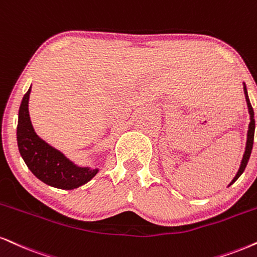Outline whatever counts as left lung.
<instances>
[{
  "mask_svg": "<svg viewBox=\"0 0 257 257\" xmlns=\"http://www.w3.org/2000/svg\"><path fill=\"white\" fill-rule=\"evenodd\" d=\"M243 89H244V94H245V100H246V105H248V111H249V115H250V123L248 126V134H246V144H245V151H244L243 154V158L242 162H240V166L238 169L236 176H234L232 181L230 182L228 187L231 184H233L234 182L239 178V176L243 174L244 170L246 168V164L249 162L250 158V154H251V150H252V144H254V134H255V119H254V110H252L251 104H250L249 97H248V91H246V86L245 83L243 82Z\"/></svg>",
  "mask_w": 257,
  "mask_h": 257,
  "instance_id": "left-lung-1",
  "label": "left lung"
}]
</instances>
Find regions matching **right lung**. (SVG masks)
<instances>
[{
  "label": "right lung",
  "instance_id": "right-lung-1",
  "mask_svg": "<svg viewBox=\"0 0 257 257\" xmlns=\"http://www.w3.org/2000/svg\"><path fill=\"white\" fill-rule=\"evenodd\" d=\"M30 93L31 87L20 104L17 128L18 147L25 164L37 178L50 187L72 190L86 184L99 169L78 166L37 135L30 117Z\"/></svg>",
  "mask_w": 257,
  "mask_h": 257
}]
</instances>
